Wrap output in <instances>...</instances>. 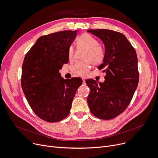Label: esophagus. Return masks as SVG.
Masks as SVG:
<instances>
[{
    "label": "esophagus",
    "mask_w": 158,
    "mask_h": 158,
    "mask_svg": "<svg viewBox=\"0 0 158 158\" xmlns=\"http://www.w3.org/2000/svg\"><path fill=\"white\" fill-rule=\"evenodd\" d=\"M82 82H83V84H85V79H82Z\"/></svg>",
    "instance_id": "esophagus-1"
}]
</instances>
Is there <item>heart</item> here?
<instances>
[{"instance_id": "1", "label": "heart", "mask_w": 158, "mask_h": 158, "mask_svg": "<svg viewBox=\"0 0 158 158\" xmlns=\"http://www.w3.org/2000/svg\"><path fill=\"white\" fill-rule=\"evenodd\" d=\"M79 47H83L88 49V52L85 56V60L89 61L92 64L97 65L101 64L104 60V53L102 50L98 47V41L92 36L85 34L82 35L77 41ZM74 54V48L71 46L69 49V58L72 60ZM90 68L89 61L77 62L72 68V72L78 76H86Z\"/></svg>"}]
</instances>
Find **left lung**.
<instances>
[{
  "label": "left lung",
  "instance_id": "1",
  "mask_svg": "<svg viewBox=\"0 0 158 158\" xmlns=\"http://www.w3.org/2000/svg\"><path fill=\"white\" fill-rule=\"evenodd\" d=\"M104 45L102 63L98 69L106 73L105 81L86 80L90 92L87 102L96 117L110 120L121 114L129 104L137 88L139 73L136 51L120 32L109 29L87 31Z\"/></svg>",
  "mask_w": 158,
  "mask_h": 158
}]
</instances>
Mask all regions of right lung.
<instances>
[{
  "instance_id": "1",
  "label": "right lung",
  "mask_w": 158,
  "mask_h": 158,
  "mask_svg": "<svg viewBox=\"0 0 158 158\" xmlns=\"http://www.w3.org/2000/svg\"><path fill=\"white\" fill-rule=\"evenodd\" d=\"M77 31H63L40 37L25 56L21 85L31 109L39 118L57 122L67 117L80 77L64 79L59 72L69 63V49Z\"/></svg>"
}]
</instances>
